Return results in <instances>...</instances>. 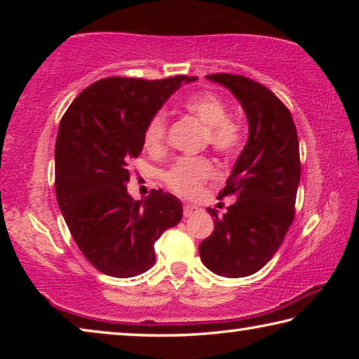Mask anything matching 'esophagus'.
Masks as SVG:
<instances>
[{"label": "esophagus", "mask_w": 359, "mask_h": 359, "mask_svg": "<svg viewBox=\"0 0 359 359\" xmlns=\"http://www.w3.org/2000/svg\"><path fill=\"white\" fill-rule=\"evenodd\" d=\"M196 210H198L196 205H191V204H185L184 205V215L185 217H191Z\"/></svg>", "instance_id": "esophagus-1"}]
</instances>
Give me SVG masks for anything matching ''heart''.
Here are the masks:
<instances>
[{"label": "heart", "instance_id": "b5f03b06", "mask_svg": "<svg viewBox=\"0 0 359 359\" xmlns=\"http://www.w3.org/2000/svg\"><path fill=\"white\" fill-rule=\"evenodd\" d=\"M184 109L205 126L204 142L209 144L218 155L231 158L238 154L242 144V128L238 121L228 117V106L210 92L194 93L184 101ZM168 135V115L158 111L151 115L144 131V144L151 151L165 147ZM215 166L205 156H182L165 172L169 188L180 194H194L204 180L212 177Z\"/></svg>", "mask_w": 359, "mask_h": 359}]
</instances>
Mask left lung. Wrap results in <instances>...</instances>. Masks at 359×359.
Here are the masks:
<instances>
[{
	"label": "left lung",
	"instance_id": "8db88e82",
	"mask_svg": "<svg viewBox=\"0 0 359 359\" xmlns=\"http://www.w3.org/2000/svg\"><path fill=\"white\" fill-rule=\"evenodd\" d=\"M228 88L248 121V139L218 196L234 194L226 214L214 217V231L199 244L204 266L217 276L239 278L258 272L274 257L293 223L301 180L299 142L293 117L263 85L234 74H210Z\"/></svg>",
	"mask_w": 359,
	"mask_h": 359
}]
</instances>
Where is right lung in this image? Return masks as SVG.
I'll list each match as a JSON object with an SVG mask.
<instances>
[{
  "instance_id": "obj_1",
  "label": "right lung",
  "mask_w": 359,
  "mask_h": 359,
  "mask_svg": "<svg viewBox=\"0 0 359 359\" xmlns=\"http://www.w3.org/2000/svg\"><path fill=\"white\" fill-rule=\"evenodd\" d=\"M196 79H101L72 101L60 121L58 208L83 257L102 274L126 278L149 271L156 239L182 220L184 209L174 194L160 188L135 201L125 184L151 115L182 83Z\"/></svg>"
}]
</instances>
